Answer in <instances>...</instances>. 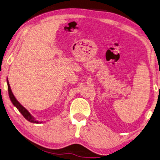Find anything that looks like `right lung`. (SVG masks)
<instances>
[{
	"label": "right lung",
	"instance_id": "obj_1",
	"mask_svg": "<svg viewBox=\"0 0 160 160\" xmlns=\"http://www.w3.org/2000/svg\"><path fill=\"white\" fill-rule=\"evenodd\" d=\"M7 83H8V94H9V97L11 99V102L13 103V104L16 107L19 112H20L22 115H23V117L25 118L26 119L28 120V122H32V123H36V124H39L38 121H36V120L34 119V118L31 116V114L28 112V110L25 109L23 106H22L20 103H19L18 101L16 100V98H15L14 95L12 93V91L11 89V87H10V84L8 83V81H7Z\"/></svg>",
	"mask_w": 160,
	"mask_h": 160
}]
</instances>
